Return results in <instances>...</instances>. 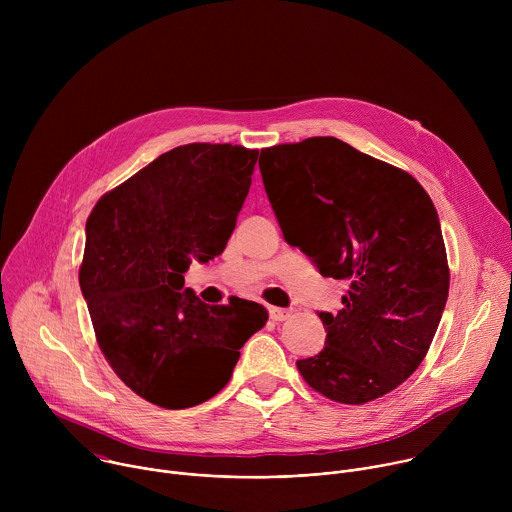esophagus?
Listing matches in <instances>:
<instances>
[{"mask_svg": "<svg viewBox=\"0 0 512 512\" xmlns=\"http://www.w3.org/2000/svg\"><path fill=\"white\" fill-rule=\"evenodd\" d=\"M269 316H271V320L273 322H283V320H287L289 316H291V310L289 308H269Z\"/></svg>", "mask_w": 512, "mask_h": 512, "instance_id": "34e87169", "label": "esophagus"}]
</instances>
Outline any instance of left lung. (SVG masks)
Returning <instances> with one entry per match:
<instances>
[{
  "instance_id": "1",
  "label": "left lung",
  "mask_w": 512,
  "mask_h": 512,
  "mask_svg": "<svg viewBox=\"0 0 512 512\" xmlns=\"http://www.w3.org/2000/svg\"><path fill=\"white\" fill-rule=\"evenodd\" d=\"M259 170L285 243L348 283L336 316L318 312L326 346L298 371L338 403L387 395L425 358L448 302L431 198L407 172L336 137L265 148Z\"/></svg>"
}]
</instances>
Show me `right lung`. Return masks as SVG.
<instances>
[{
	"instance_id": "right-lung-1",
	"label": "right lung",
	"mask_w": 512,
	"mask_h": 512,
	"mask_svg": "<svg viewBox=\"0 0 512 512\" xmlns=\"http://www.w3.org/2000/svg\"><path fill=\"white\" fill-rule=\"evenodd\" d=\"M259 150L174 148L105 194L87 221L79 271L97 342L117 377L164 409L221 391L243 344L265 326L261 304L206 306L184 273L231 239Z\"/></svg>"
}]
</instances>
